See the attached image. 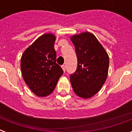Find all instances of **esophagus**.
I'll list each match as a JSON object with an SVG mask.
<instances>
[{
  "label": "esophagus",
  "mask_w": 132,
  "mask_h": 132,
  "mask_svg": "<svg viewBox=\"0 0 132 132\" xmlns=\"http://www.w3.org/2000/svg\"><path fill=\"white\" fill-rule=\"evenodd\" d=\"M62 69H63V70L65 72V71H66V66H65V65H62Z\"/></svg>",
  "instance_id": "obj_1"
}]
</instances>
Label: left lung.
Instances as JSON below:
<instances>
[{"label": "left lung", "instance_id": "8db88e82", "mask_svg": "<svg viewBox=\"0 0 132 132\" xmlns=\"http://www.w3.org/2000/svg\"><path fill=\"white\" fill-rule=\"evenodd\" d=\"M75 48L77 67L70 75L72 89L77 96L88 98L100 90L106 80L108 55L96 38L90 33L71 37Z\"/></svg>", "mask_w": 132, "mask_h": 132}]
</instances>
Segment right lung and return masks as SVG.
<instances>
[{
	"label": "right lung",
	"mask_w": 132,
	"mask_h": 132,
	"mask_svg": "<svg viewBox=\"0 0 132 132\" xmlns=\"http://www.w3.org/2000/svg\"><path fill=\"white\" fill-rule=\"evenodd\" d=\"M55 36L44 34L24 52L20 67L25 83L38 96L49 95L55 88L63 70L56 63Z\"/></svg>",
	"instance_id": "1"
}]
</instances>
